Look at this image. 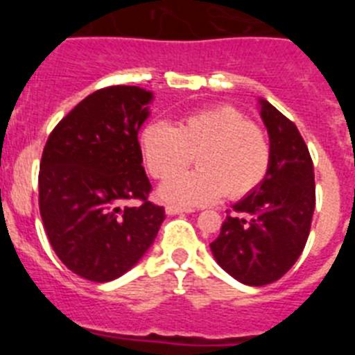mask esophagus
Masks as SVG:
<instances>
[{
    "label": "esophagus",
    "mask_w": 355,
    "mask_h": 355,
    "mask_svg": "<svg viewBox=\"0 0 355 355\" xmlns=\"http://www.w3.org/2000/svg\"><path fill=\"white\" fill-rule=\"evenodd\" d=\"M193 209H184V208H178V206H167L165 208V213L167 215H181V213H192Z\"/></svg>",
    "instance_id": "esophagus-1"
}]
</instances>
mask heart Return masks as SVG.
Masks as SVG:
<instances>
[{
  "label": "heart",
  "instance_id": "obj_1",
  "mask_svg": "<svg viewBox=\"0 0 355 355\" xmlns=\"http://www.w3.org/2000/svg\"><path fill=\"white\" fill-rule=\"evenodd\" d=\"M147 168L158 180H168L192 163L197 171L167 181L159 199L178 206H206L225 192L241 199L254 192L270 167V144L265 133L250 124L233 106H215L184 115L178 126L153 121L140 135Z\"/></svg>",
  "mask_w": 355,
  "mask_h": 355
}]
</instances>
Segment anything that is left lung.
<instances>
[{
    "label": "left lung",
    "instance_id": "1",
    "mask_svg": "<svg viewBox=\"0 0 355 355\" xmlns=\"http://www.w3.org/2000/svg\"><path fill=\"white\" fill-rule=\"evenodd\" d=\"M259 115L270 139V167L263 183L233 205L209 243L216 263L249 286L270 284L290 270L315 211L313 159L299 130L266 99H259Z\"/></svg>",
    "mask_w": 355,
    "mask_h": 355
}]
</instances>
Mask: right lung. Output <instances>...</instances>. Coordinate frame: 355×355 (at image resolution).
I'll return each mask as SVG.
<instances>
[{"instance_id":"1","label":"right lung","mask_w":355,"mask_h":355,"mask_svg":"<svg viewBox=\"0 0 355 355\" xmlns=\"http://www.w3.org/2000/svg\"><path fill=\"white\" fill-rule=\"evenodd\" d=\"M153 92L115 85L96 90L58 122L40 159L39 208L53 250L69 270L108 283L153 245L165 209L147 200L139 131ZM143 205L121 209L119 202Z\"/></svg>"}]
</instances>
